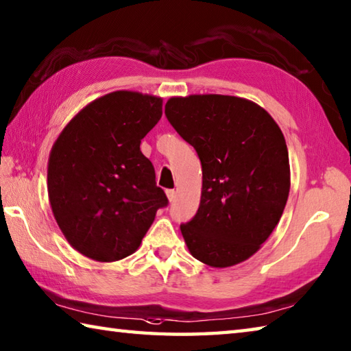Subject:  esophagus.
I'll return each mask as SVG.
<instances>
[{"label":"esophagus","mask_w":351,"mask_h":351,"mask_svg":"<svg viewBox=\"0 0 351 351\" xmlns=\"http://www.w3.org/2000/svg\"><path fill=\"white\" fill-rule=\"evenodd\" d=\"M165 193H167V197H169L170 202L175 201V197H176V192H175V190H167V192H165Z\"/></svg>","instance_id":"34e87169"}]
</instances>
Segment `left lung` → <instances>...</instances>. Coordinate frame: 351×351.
Returning a JSON list of instances; mask_svg holds the SVG:
<instances>
[{
  "label": "left lung",
  "instance_id": "obj_1",
  "mask_svg": "<svg viewBox=\"0 0 351 351\" xmlns=\"http://www.w3.org/2000/svg\"><path fill=\"white\" fill-rule=\"evenodd\" d=\"M165 117L202 165L201 202L181 233L192 256L232 267L256 253L290 192L289 150L263 107L228 95L170 98Z\"/></svg>",
  "mask_w": 351,
  "mask_h": 351
}]
</instances>
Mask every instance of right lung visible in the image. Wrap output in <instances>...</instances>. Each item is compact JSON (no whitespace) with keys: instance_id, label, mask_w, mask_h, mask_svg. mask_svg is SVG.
Listing matches in <instances>:
<instances>
[{"instance_id":"1","label":"right lung","mask_w":351,"mask_h":351,"mask_svg":"<svg viewBox=\"0 0 351 351\" xmlns=\"http://www.w3.org/2000/svg\"><path fill=\"white\" fill-rule=\"evenodd\" d=\"M162 114V99L118 90L87 104L64 127L49 156L50 207L69 244L112 263L138 250L169 204L141 139Z\"/></svg>"}]
</instances>
